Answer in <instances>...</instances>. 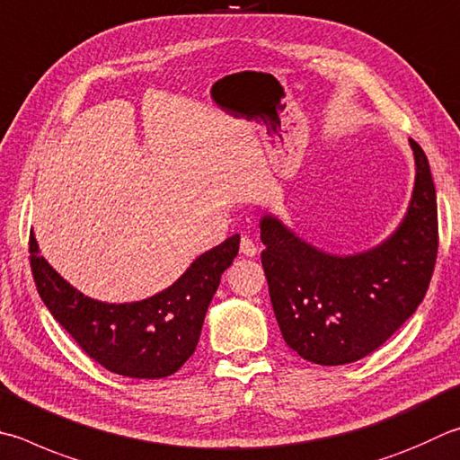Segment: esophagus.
Wrapping results in <instances>:
<instances>
[{
  "label": "esophagus",
  "mask_w": 460,
  "mask_h": 460,
  "mask_svg": "<svg viewBox=\"0 0 460 460\" xmlns=\"http://www.w3.org/2000/svg\"><path fill=\"white\" fill-rule=\"evenodd\" d=\"M239 249H241V253H243L245 257H255V255H257V247H255V243H253V239H249L247 235L241 237Z\"/></svg>",
  "instance_id": "obj_1"
}]
</instances>
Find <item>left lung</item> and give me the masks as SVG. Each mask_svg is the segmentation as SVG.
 Returning <instances> with one entry per match:
<instances>
[{
  "label": "left lung",
  "mask_w": 460,
  "mask_h": 460,
  "mask_svg": "<svg viewBox=\"0 0 460 460\" xmlns=\"http://www.w3.org/2000/svg\"><path fill=\"white\" fill-rule=\"evenodd\" d=\"M412 201L392 235L370 252L330 255L273 215L261 227V263L286 344L307 362L341 366L380 348L427 296L438 252V215L427 155L411 138Z\"/></svg>",
  "instance_id": "left-lung-1"
}]
</instances>
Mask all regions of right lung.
<instances>
[{
  "instance_id": "add662e5",
  "label": "right lung",
  "mask_w": 460,
  "mask_h": 460,
  "mask_svg": "<svg viewBox=\"0 0 460 460\" xmlns=\"http://www.w3.org/2000/svg\"><path fill=\"white\" fill-rule=\"evenodd\" d=\"M239 252V235L203 253L172 283L143 302L104 304L80 294L44 257L33 233L30 265L54 320L100 366L128 378H164L193 356L207 307Z\"/></svg>"
}]
</instances>
